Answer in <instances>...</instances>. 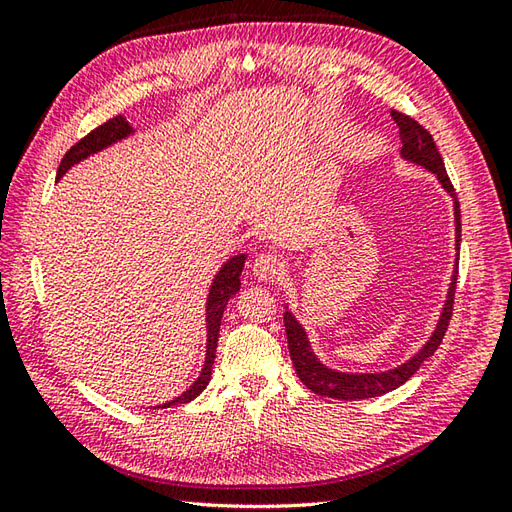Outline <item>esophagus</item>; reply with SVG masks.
Instances as JSON below:
<instances>
[{"mask_svg":"<svg viewBox=\"0 0 512 512\" xmlns=\"http://www.w3.org/2000/svg\"><path fill=\"white\" fill-rule=\"evenodd\" d=\"M284 270H286V262L275 253H259L253 259V275L259 281H275L284 275Z\"/></svg>","mask_w":512,"mask_h":512,"instance_id":"esophagus-1","label":"esophagus"}]
</instances>
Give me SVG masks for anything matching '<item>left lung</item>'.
Segmentation results:
<instances>
[{
    "label": "left lung",
    "mask_w": 512,
    "mask_h": 512,
    "mask_svg": "<svg viewBox=\"0 0 512 512\" xmlns=\"http://www.w3.org/2000/svg\"><path fill=\"white\" fill-rule=\"evenodd\" d=\"M391 118H394L400 132V156L413 162V165L424 167L431 171L433 176L438 178L442 189L447 191L453 198V215H455V248L460 250V202L458 195H455L453 184L447 176V169H444V162L440 151L433 143L431 134L424 129L420 123L413 121V118L391 110ZM455 284H458V262H455V270L451 275V284L447 292V301H444V308L440 312V319L436 330L429 336V341L422 345L418 354H413L409 361L402 365L387 369V372H374V374H350V372H336L328 365H323L317 354L312 352V345L308 341V334L303 330V325L295 319L286 306L284 312V325H286V336H288V350L292 356V365H295V372L301 378V383L306 385L310 391L325 398H339V400H365V398H376L383 396L387 391H394L396 387L405 385L407 380L418 372L420 365L427 361L433 352L438 350L444 332L449 328L451 312H453V295H455Z\"/></svg>",
    "instance_id": "8db88e82"
}]
</instances>
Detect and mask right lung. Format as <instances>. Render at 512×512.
Returning a JSON list of instances; mask_svg holds the SVG:
<instances>
[{
  "instance_id": "right-lung-1",
  "label": "right lung",
  "mask_w": 512,
  "mask_h": 512,
  "mask_svg": "<svg viewBox=\"0 0 512 512\" xmlns=\"http://www.w3.org/2000/svg\"><path fill=\"white\" fill-rule=\"evenodd\" d=\"M134 134V127L125 121V116H114L110 121L103 123L101 127H96L94 132H90L85 138H81L79 143L70 147L68 154L63 156L59 171H57V180L63 178V173L72 169L74 165H79L81 160L88 156L99 154V151L107 149L110 145L118 143L127 136ZM246 264V255H235L228 259V262L217 270V275L213 279V284L209 288V297H206V356H204V365L200 376L193 380V385L182 391L178 398H173L169 402H162L156 409H167L173 405H184V402H191L193 398H198L204 387L209 385L211 372H213V363H215V352H217V339H220V323H222V314L226 303L231 297H235L239 292V277H242V270Z\"/></svg>"
}]
</instances>
